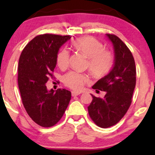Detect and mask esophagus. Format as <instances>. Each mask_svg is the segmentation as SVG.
I'll return each mask as SVG.
<instances>
[{
	"label": "esophagus",
	"mask_w": 155,
	"mask_h": 155,
	"mask_svg": "<svg viewBox=\"0 0 155 155\" xmlns=\"http://www.w3.org/2000/svg\"><path fill=\"white\" fill-rule=\"evenodd\" d=\"M71 95H72V96L79 95H80V92H76V91H72L71 92Z\"/></svg>",
	"instance_id": "1"
}]
</instances>
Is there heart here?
I'll return each mask as SVG.
<instances>
[{"label": "heart", "instance_id": "1", "mask_svg": "<svg viewBox=\"0 0 155 155\" xmlns=\"http://www.w3.org/2000/svg\"><path fill=\"white\" fill-rule=\"evenodd\" d=\"M74 49L88 58L87 67L90 71L96 77H102L111 71L114 65V55L110 51L104 49V46L99 41L91 36L77 38L73 43ZM69 52L63 49L57 56V65L61 69L68 65ZM89 78L86 74L71 71L63 78L65 84L75 90H82Z\"/></svg>", "mask_w": 155, "mask_h": 155}]
</instances>
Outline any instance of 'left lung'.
Listing matches in <instances>:
<instances>
[{
    "mask_svg": "<svg viewBox=\"0 0 155 155\" xmlns=\"http://www.w3.org/2000/svg\"><path fill=\"white\" fill-rule=\"evenodd\" d=\"M106 37L113 45V67L92 87L96 91L106 92V95L100 98L91 94L92 101L87 107L90 117L102 128L114 125L124 116L132 102L136 81V64L131 51L116 35L106 34Z\"/></svg>",
    "mask_w": 155,
    "mask_h": 155,
    "instance_id": "1",
    "label": "left lung"
}]
</instances>
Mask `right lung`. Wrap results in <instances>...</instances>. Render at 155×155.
Returning <instances> with one entry per match:
<instances>
[{
    "instance_id": "obj_1",
    "label": "right lung",
    "mask_w": 155,
    "mask_h": 155,
    "mask_svg": "<svg viewBox=\"0 0 155 155\" xmlns=\"http://www.w3.org/2000/svg\"><path fill=\"white\" fill-rule=\"evenodd\" d=\"M69 35L44 34L31 40L19 60L18 85L22 104L30 117L38 125L49 127L58 123L68 106L71 92L47 88L49 76L57 65L60 47Z\"/></svg>"
}]
</instances>
